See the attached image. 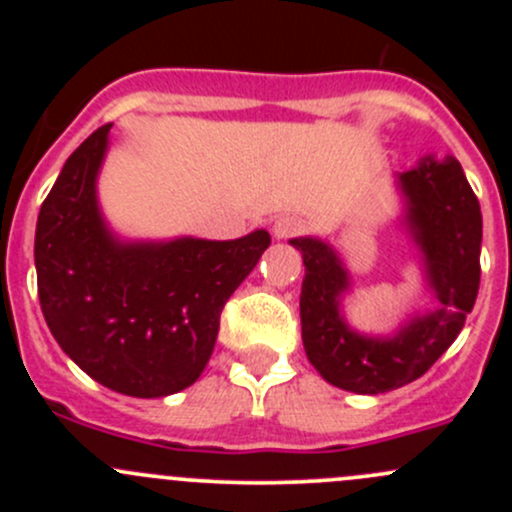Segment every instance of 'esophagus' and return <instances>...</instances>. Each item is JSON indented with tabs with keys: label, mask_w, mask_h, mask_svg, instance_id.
I'll use <instances>...</instances> for the list:
<instances>
[{
	"label": "esophagus",
	"mask_w": 512,
	"mask_h": 512,
	"mask_svg": "<svg viewBox=\"0 0 512 512\" xmlns=\"http://www.w3.org/2000/svg\"><path fill=\"white\" fill-rule=\"evenodd\" d=\"M302 230L304 220L294 218V215H280V218H275V223H272V235H275L277 240H287V237L299 235Z\"/></svg>",
	"instance_id": "34e87169"
}]
</instances>
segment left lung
<instances>
[{
    "mask_svg": "<svg viewBox=\"0 0 512 512\" xmlns=\"http://www.w3.org/2000/svg\"><path fill=\"white\" fill-rule=\"evenodd\" d=\"M414 240L423 252L428 287L441 307L414 317L389 339L361 337L339 314L349 275L322 240L299 237L304 257L299 294L302 342L314 369L344 391L384 394L426 374L466 324L480 285L483 218L473 188L456 158H426L399 175Z\"/></svg>",
    "mask_w": 512,
    "mask_h": 512,
    "instance_id": "8db88e82",
    "label": "left lung"
}]
</instances>
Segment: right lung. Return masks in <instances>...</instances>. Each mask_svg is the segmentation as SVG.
<instances>
[{"instance_id":"right-lung-1","label":"right lung","mask_w":512,"mask_h":512,"mask_svg":"<svg viewBox=\"0 0 512 512\" xmlns=\"http://www.w3.org/2000/svg\"><path fill=\"white\" fill-rule=\"evenodd\" d=\"M111 123L61 168L36 220L39 304L51 334L91 379L138 399L198 381L230 294L270 247L267 230L240 240L118 242L96 205Z\"/></svg>"}]
</instances>
